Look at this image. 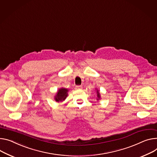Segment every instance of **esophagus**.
Segmentation results:
<instances>
[{
    "label": "esophagus",
    "mask_w": 157,
    "mask_h": 157,
    "mask_svg": "<svg viewBox=\"0 0 157 157\" xmlns=\"http://www.w3.org/2000/svg\"><path fill=\"white\" fill-rule=\"evenodd\" d=\"M82 86H76L75 89H76V90H79V89H82Z\"/></svg>",
    "instance_id": "esophagus-1"
}]
</instances>
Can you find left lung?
Listing matches in <instances>:
<instances>
[{
    "label": "left lung",
    "mask_w": 157,
    "mask_h": 157,
    "mask_svg": "<svg viewBox=\"0 0 157 157\" xmlns=\"http://www.w3.org/2000/svg\"><path fill=\"white\" fill-rule=\"evenodd\" d=\"M95 90H96V94H97V98H96V99H97V101H99L101 99V94L99 93V90L98 89H95Z\"/></svg>",
    "instance_id": "obj_1"
}]
</instances>
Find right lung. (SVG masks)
Here are the masks:
<instances>
[{"mask_svg": "<svg viewBox=\"0 0 157 157\" xmlns=\"http://www.w3.org/2000/svg\"><path fill=\"white\" fill-rule=\"evenodd\" d=\"M68 90H69L66 88H59L54 97V99L55 100V101L58 102L64 101L67 98Z\"/></svg>", "mask_w": 157, "mask_h": 157, "instance_id": "add662e5", "label": "right lung"}]
</instances>
